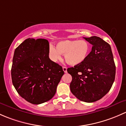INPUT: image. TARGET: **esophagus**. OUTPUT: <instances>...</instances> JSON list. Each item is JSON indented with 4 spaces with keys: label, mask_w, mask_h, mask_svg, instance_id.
<instances>
[{
    "label": "esophagus",
    "mask_w": 126,
    "mask_h": 126,
    "mask_svg": "<svg viewBox=\"0 0 126 126\" xmlns=\"http://www.w3.org/2000/svg\"><path fill=\"white\" fill-rule=\"evenodd\" d=\"M63 71L65 73L67 72V68L66 67H63Z\"/></svg>",
    "instance_id": "obj_1"
}]
</instances>
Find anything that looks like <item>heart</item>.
<instances>
[{
  "mask_svg": "<svg viewBox=\"0 0 126 126\" xmlns=\"http://www.w3.org/2000/svg\"><path fill=\"white\" fill-rule=\"evenodd\" d=\"M56 48L51 45L49 56L53 61L56 62L64 54V59L68 64L72 66L82 63L89 56L90 45L85 40H64L56 44Z\"/></svg>",
  "mask_w": 126,
  "mask_h": 126,
  "instance_id": "b5f03b06",
  "label": "heart"
}]
</instances>
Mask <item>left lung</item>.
Here are the masks:
<instances>
[{"instance_id":"1","label":"left lung","mask_w":126,"mask_h":126,"mask_svg":"<svg viewBox=\"0 0 126 126\" xmlns=\"http://www.w3.org/2000/svg\"><path fill=\"white\" fill-rule=\"evenodd\" d=\"M92 45V51L81 64L67 68L72 76V93L80 101L95 102L110 90L116 67L110 45L97 36L84 37Z\"/></svg>"}]
</instances>
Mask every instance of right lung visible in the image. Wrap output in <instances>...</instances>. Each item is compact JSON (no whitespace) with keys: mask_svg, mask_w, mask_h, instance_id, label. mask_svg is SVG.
Segmentation results:
<instances>
[{"mask_svg":"<svg viewBox=\"0 0 126 126\" xmlns=\"http://www.w3.org/2000/svg\"><path fill=\"white\" fill-rule=\"evenodd\" d=\"M64 74L63 67L49 58L48 41L25 40L16 48L11 79L19 95L33 104L51 99Z\"/></svg>","mask_w":126,"mask_h":126,"instance_id":"add662e5","label":"right lung"}]
</instances>
